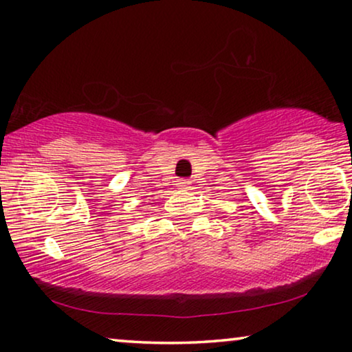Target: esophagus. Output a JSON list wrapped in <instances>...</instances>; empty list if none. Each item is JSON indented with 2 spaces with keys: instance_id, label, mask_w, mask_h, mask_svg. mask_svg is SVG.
I'll use <instances>...</instances> for the list:
<instances>
[{
  "instance_id": "1",
  "label": "esophagus",
  "mask_w": 352,
  "mask_h": 352,
  "mask_svg": "<svg viewBox=\"0 0 352 352\" xmlns=\"http://www.w3.org/2000/svg\"><path fill=\"white\" fill-rule=\"evenodd\" d=\"M190 183H191V182H188V180H178V185H180V186H183V188L190 186Z\"/></svg>"
}]
</instances>
